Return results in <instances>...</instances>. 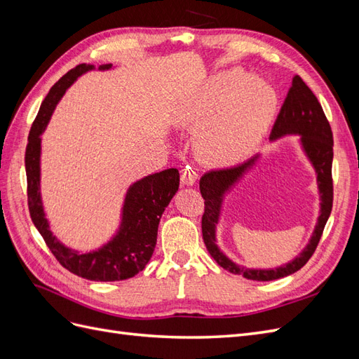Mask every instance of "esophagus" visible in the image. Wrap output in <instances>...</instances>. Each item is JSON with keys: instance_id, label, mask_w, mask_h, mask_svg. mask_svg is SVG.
Segmentation results:
<instances>
[{"instance_id": "1", "label": "esophagus", "mask_w": 359, "mask_h": 359, "mask_svg": "<svg viewBox=\"0 0 359 359\" xmlns=\"http://www.w3.org/2000/svg\"><path fill=\"white\" fill-rule=\"evenodd\" d=\"M198 180V170L193 166H186L181 172V182L182 186H193Z\"/></svg>"}]
</instances>
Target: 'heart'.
<instances>
[{
	"instance_id": "heart-1",
	"label": "heart",
	"mask_w": 359,
	"mask_h": 359,
	"mask_svg": "<svg viewBox=\"0 0 359 359\" xmlns=\"http://www.w3.org/2000/svg\"><path fill=\"white\" fill-rule=\"evenodd\" d=\"M276 93L243 70L212 76L186 111V123L202 128L201 154L229 161L245 154L264 135L276 111Z\"/></svg>"
}]
</instances>
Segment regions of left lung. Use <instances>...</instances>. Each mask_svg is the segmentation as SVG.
<instances>
[{
    "mask_svg": "<svg viewBox=\"0 0 359 359\" xmlns=\"http://www.w3.org/2000/svg\"><path fill=\"white\" fill-rule=\"evenodd\" d=\"M285 135L301 136V145L304 153L307 154L314 170L318 173V186L322 201L320 215L311 240L309 245L302 250V253L293 259L292 262L276 269H248L232 262L229 257L220 252V248L215 244V226L220 219L224 193L229 191L233 184L240 181L244 173L255 165L257 156L243 163V165L206 172L199 181L201 194L205 199V211L202 215V236L206 250H208L215 262L222 268L227 269L232 274H241L248 280L271 281L297 273L313 256L332 210L334 140L331 126L323 114V109L319 100L316 99V95L313 94V91L298 74L293 76L285 103L281 106L273 130H271L269 139L276 140Z\"/></svg>",
    "mask_w": 359,
    "mask_h": 359,
    "instance_id": "8db88e82",
    "label": "left lung"
}]
</instances>
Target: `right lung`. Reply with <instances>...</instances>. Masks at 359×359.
Returning a JSON list of instances; mask_svg holds the SVG:
<instances>
[{
    "label": "right lung",
    "mask_w": 359,
    "mask_h": 359,
    "mask_svg": "<svg viewBox=\"0 0 359 359\" xmlns=\"http://www.w3.org/2000/svg\"><path fill=\"white\" fill-rule=\"evenodd\" d=\"M103 64L99 70L111 69ZM91 64H79L52 86L32 123L25 151L27 193L31 220L58 262L70 273L93 281H119L136 276L149 262L157 243V229L163 211L180 187L178 169H166L148 175L130 186L123 206V219L118 233L102 248L79 253L62 245L49 229L40 196V153L41 139L50 115L69 86Z\"/></svg>",
    "instance_id": "obj_1"
}]
</instances>
